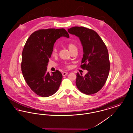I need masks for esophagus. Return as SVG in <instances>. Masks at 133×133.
Returning <instances> with one entry per match:
<instances>
[{
    "label": "esophagus",
    "instance_id": "obj_1",
    "mask_svg": "<svg viewBox=\"0 0 133 133\" xmlns=\"http://www.w3.org/2000/svg\"><path fill=\"white\" fill-rule=\"evenodd\" d=\"M68 74V73L67 72H63L62 73V76H66Z\"/></svg>",
    "mask_w": 133,
    "mask_h": 133
}]
</instances>
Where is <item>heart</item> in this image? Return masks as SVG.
I'll return each instance as SVG.
<instances>
[{
	"label": "heart",
	"mask_w": 133,
	"mask_h": 133,
	"mask_svg": "<svg viewBox=\"0 0 133 133\" xmlns=\"http://www.w3.org/2000/svg\"><path fill=\"white\" fill-rule=\"evenodd\" d=\"M67 46L69 48L70 51L71 52L74 49H77V47L76 44L73 43H69L67 44ZM57 53V49L56 48H54L52 50V55L53 56H55ZM64 67L66 68H69L70 66L68 64H65L64 65Z\"/></svg>",
	"instance_id": "1"
}]
</instances>
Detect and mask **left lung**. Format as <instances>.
<instances>
[{
	"label": "left lung",
	"mask_w": 133,
	"mask_h": 133,
	"mask_svg": "<svg viewBox=\"0 0 133 133\" xmlns=\"http://www.w3.org/2000/svg\"><path fill=\"white\" fill-rule=\"evenodd\" d=\"M68 32L79 37L84 52L80 67L88 71L85 76L77 73V87L88 95L96 93L104 85L109 73L110 61L106 45L92 29L73 27L68 29Z\"/></svg>",
	"instance_id": "1"
}]
</instances>
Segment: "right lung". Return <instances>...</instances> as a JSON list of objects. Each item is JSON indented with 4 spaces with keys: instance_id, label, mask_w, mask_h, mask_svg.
<instances>
[{
    "instance_id": "right-lung-1",
    "label": "right lung",
    "mask_w": 133,
    "mask_h": 133,
    "mask_svg": "<svg viewBox=\"0 0 133 133\" xmlns=\"http://www.w3.org/2000/svg\"><path fill=\"white\" fill-rule=\"evenodd\" d=\"M61 37L69 38L65 29H40L28 38L23 48L21 70L28 85L38 96L46 97L54 94L61 84L62 75L58 70L46 72L53 45Z\"/></svg>"
}]
</instances>
